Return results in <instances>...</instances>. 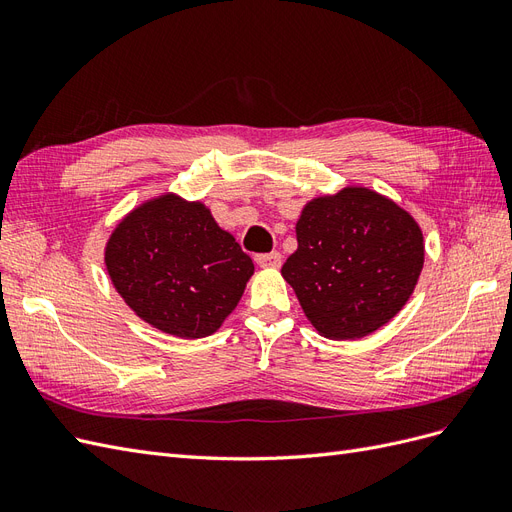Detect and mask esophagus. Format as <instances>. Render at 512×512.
I'll list each match as a JSON object with an SVG mask.
<instances>
[{
    "label": "esophagus",
    "mask_w": 512,
    "mask_h": 512,
    "mask_svg": "<svg viewBox=\"0 0 512 512\" xmlns=\"http://www.w3.org/2000/svg\"><path fill=\"white\" fill-rule=\"evenodd\" d=\"M260 267L265 269H277L282 265V254L280 252H269V254H256L254 258Z\"/></svg>",
    "instance_id": "obj_1"
}]
</instances>
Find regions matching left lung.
Masks as SVG:
<instances>
[{
	"mask_svg": "<svg viewBox=\"0 0 512 512\" xmlns=\"http://www.w3.org/2000/svg\"><path fill=\"white\" fill-rule=\"evenodd\" d=\"M282 267L314 329L359 339L406 305L423 269V232L393 200L365 188L314 198Z\"/></svg>",
	"mask_w": 512,
	"mask_h": 512,
	"instance_id": "1",
	"label": "left lung"
}]
</instances>
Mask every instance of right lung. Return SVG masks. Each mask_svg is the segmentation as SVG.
Instances as JSON below:
<instances>
[{"instance_id":"1","label":"right lung","mask_w":512,"mask_h":512,"mask_svg":"<svg viewBox=\"0 0 512 512\" xmlns=\"http://www.w3.org/2000/svg\"><path fill=\"white\" fill-rule=\"evenodd\" d=\"M104 262L138 318L183 339L218 331L254 273L205 205L173 194L134 209L113 230Z\"/></svg>"}]
</instances>
